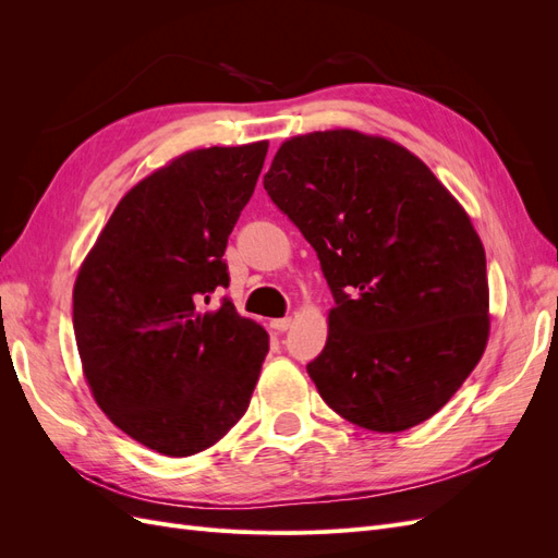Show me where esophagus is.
<instances>
[{
	"instance_id": "34e87169",
	"label": "esophagus",
	"mask_w": 558,
	"mask_h": 558,
	"mask_svg": "<svg viewBox=\"0 0 558 558\" xmlns=\"http://www.w3.org/2000/svg\"><path fill=\"white\" fill-rule=\"evenodd\" d=\"M291 324H293V318L291 316H286V318H277V320H272V328L277 330V332H286L291 328Z\"/></svg>"
}]
</instances>
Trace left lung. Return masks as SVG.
I'll return each mask as SVG.
<instances>
[{"mask_svg":"<svg viewBox=\"0 0 558 558\" xmlns=\"http://www.w3.org/2000/svg\"><path fill=\"white\" fill-rule=\"evenodd\" d=\"M263 185L335 300L307 363L328 408L377 433L442 410L488 337L486 256L459 202L408 148L353 130L283 142Z\"/></svg>","mask_w":558,"mask_h":558,"instance_id":"obj_1","label":"left lung"}]
</instances>
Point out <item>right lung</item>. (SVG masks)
Listing matches in <instances>:
<instances>
[{
	"label": "right lung",
	"mask_w": 558,
	"mask_h": 558,
	"mask_svg": "<svg viewBox=\"0 0 558 558\" xmlns=\"http://www.w3.org/2000/svg\"><path fill=\"white\" fill-rule=\"evenodd\" d=\"M267 142L183 154L118 202L74 286V335L102 412L132 440L193 456L244 416L267 332L223 298L228 238Z\"/></svg>",
	"instance_id": "1"
}]
</instances>
